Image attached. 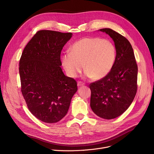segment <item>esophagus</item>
Returning a JSON list of instances; mask_svg holds the SVG:
<instances>
[{
  "instance_id": "34e87169",
  "label": "esophagus",
  "mask_w": 154,
  "mask_h": 154,
  "mask_svg": "<svg viewBox=\"0 0 154 154\" xmlns=\"http://www.w3.org/2000/svg\"><path fill=\"white\" fill-rule=\"evenodd\" d=\"M85 85V84H84L83 82L79 81V82H77V85H78L79 87H80V86H82V85Z\"/></svg>"
}]
</instances>
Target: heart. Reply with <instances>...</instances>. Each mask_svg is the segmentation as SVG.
<instances>
[{"instance_id":"obj_1","label":"heart","mask_w":154,"mask_h":154,"mask_svg":"<svg viewBox=\"0 0 154 154\" xmlns=\"http://www.w3.org/2000/svg\"><path fill=\"white\" fill-rule=\"evenodd\" d=\"M117 51L110 40L86 37L75 42L70 52L62 57V63L67 75L76 77L82 72L84 64L85 75L94 80L107 76L116 59Z\"/></svg>"}]
</instances>
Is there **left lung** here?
<instances>
[{
    "instance_id": "1",
    "label": "left lung",
    "mask_w": 154,
    "mask_h": 154,
    "mask_svg": "<svg viewBox=\"0 0 154 154\" xmlns=\"http://www.w3.org/2000/svg\"><path fill=\"white\" fill-rule=\"evenodd\" d=\"M113 39L116 59L112 70L105 77L91 83V107L99 117L115 119L129 107L137 91L138 67L132 47L123 35L110 29H101Z\"/></svg>"
}]
</instances>
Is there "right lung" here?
I'll use <instances>...</instances> for the list:
<instances>
[{
    "mask_svg": "<svg viewBox=\"0 0 154 154\" xmlns=\"http://www.w3.org/2000/svg\"><path fill=\"white\" fill-rule=\"evenodd\" d=\"M70 32L41 30L24 48L19 62L21 92L30 112L40 120L55 123L67 114L77 91L75 79L63 74L60 54Z\"/></svg>",
    "mask_w": 154,
    "mask_h": 154,
    "instance_id": "obj_1",
    "label": "right lung"
}]
</instances>
